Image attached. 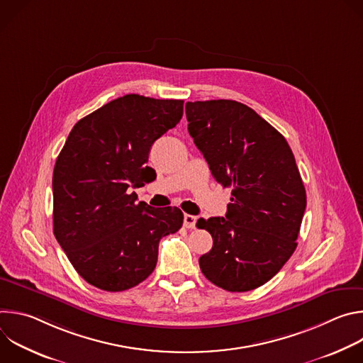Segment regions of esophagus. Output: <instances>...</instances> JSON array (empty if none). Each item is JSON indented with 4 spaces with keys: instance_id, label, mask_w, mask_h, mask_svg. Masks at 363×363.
Listing matches in <instances>:
<instances>
[{
    "instance_id": "34e87169",
    "label": "esophagus",
    "mask_w": 363,
    "mask_h": 363,
    "mask_svg": "<svg viewBox=\"0 0 363 363\" xmlns=\"http://www.w3.org/2000/svg\"><path fill=\"white\" fill-rule=\"evenodd\" d=\"M184 225H185V228L194 230L195 225H196V217L189 216V214H185V216H184Z\"/></svg>"
}]
</instances>
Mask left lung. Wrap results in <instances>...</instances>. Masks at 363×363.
<instances>
[{
    "mask_svg": "<svg viewBox=\"0 0 363 363\" xmlns=\"http://www.w3.org/2000/svg\"><path fill=\"white\" fill-rule=\"evenodd\" d=\"M185 113L216 181L233 188L225 217L196 223L214 240L199 257L201 272L227 291L254 290L297 247L306 189L294 155L279 130L240 101H186Z\"/></svg>",
    "mask_w": 363,
    "mask_h": 363,
    "instance_id": "obj_1",
    "label": "left lung"
}]
</instances>
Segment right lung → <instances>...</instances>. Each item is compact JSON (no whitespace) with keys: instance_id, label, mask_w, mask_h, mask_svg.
<instances>
[{"instance_id":"right-lung-1","label":"right lung","mask_w":363,"mask_h":363,"mask_svg":"<svg viewBox=\"0 0 363 363\" xmlns=\"http://www.w3.org/2000/svg\"><path fill=\"white\" fill-rule=\"evenodd\" d=\"M182 113L184 100L125 94L72 129L53 172V231L89 284L138 286L157 266L161 238L182 227L177 206L152 208L132 191L153 181L150 146Z\"/></svg>"}]
</instances>
